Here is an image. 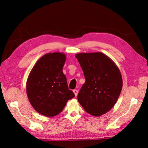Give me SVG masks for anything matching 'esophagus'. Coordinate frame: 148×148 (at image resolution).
Listing matches in <instances>:
<instances>
[{
    "mask_svg": "<svg viewBox=\"0 0 148 148\" xmlns=\"http://www.w3.org/2000/svg\"><path fill=\"white\" fill-rule=\"evenodd\" d=\"M73 92H74V94H75V96H77L78 95V90H77V89H74V90H73Z\"/></svg>",
    "mask_w": 148,
    "mask_h": 148,
    "instance_id": "1",
    "label": "esophagus"
}]
</instances>
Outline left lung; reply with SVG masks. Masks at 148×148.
Masks as SVG:
<instances>
[{
  "instance_id": "1",
  "label": "left lung",
  "mask_w": 148,
  "mask_h": 148,
  "mask_svg": "<svg viewBox=\"0 0 148 148\" xmlns=\"http://www.w3.org/2000/svg\"><path fill=\"white\" fill-rule=\"evenodd\" d=\"M75 57L86 79L77 96L79 103L96 117L107 113L117 102L122 89L119 69L101 52L79 53Z\"/></svg>"
}]
</instances>
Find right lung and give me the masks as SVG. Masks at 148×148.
<instances>
[{
	"instance_id": "obj_1",
	"label": "right lung",
	"mask_w": 148,
	"mask_h": 148,
	"mask_svg": "<svg viewBox=\"0 0 148 148\" xmlns=\"http://www.w3.org/2000/svg\"><path fill=\"white\" fill-rule=\"evenodd\" d=\"M65 60L64 53H46L37 61L28 77L26 88L30 104L46 117L60 114L67 101L75 97L62 71Z\"/></svg>"
}]
</instances>
